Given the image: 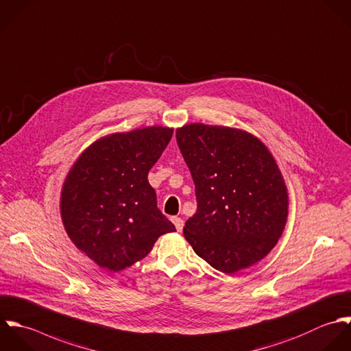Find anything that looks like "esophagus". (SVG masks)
<instances>
[{
  "label": "esophagus",
  "instance_id": "obj_1",
  "mask_svg": "<svg viewBox=\"0 0 351 351\" xmlns=\"http://www.w3.org/2000/svg\"><path fill=\"white\" fill-rule=\"evenodd\" d=\"M171 221H173V223L176 225V229H177V232H182V228H184V221H182L181 218H178V217H174Z\"/></svg>",
  "mask_w": 351,
  "mask_h": 351
}]
</instances>
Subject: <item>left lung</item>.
Masks as SVG:
<instances>
[{"mask_svg":"<svg viewBox=\"0 0 351 351\" xmlns=\"http://www.w3.org/2000/svg\"><path fill=\"white\" fill-rule=\"evenodd\" d=\"M177 144L196 189L184 235L215 269L235 274L265 257L285 230L289 195L265 144L229 126L189 123Z\"/></svg>","mask_w":351,"mask_h":351,"instance_id":"1","label":"left lung"}]
</instances>
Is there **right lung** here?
I'll return each instance as SVG.
<instances>
[{
    "label": "right lung",
    "mask_w": 351,
    "mask_h": 351,
    "mask_svg": "<svg viewBox=\"0 0 351 351\" xmlns=\"http://www.w3.org/2000/svg\"><path fill=\"white\" fill-rule=\"evenodd\" d=\"M171 136L173 129L163 126L113 133L94 141L71 167L61 191L62 223L99 267H130L162 234L176 232L147 178Z\"/></svg>",
    "instance_id": "add662e5"
}]
</instances>
